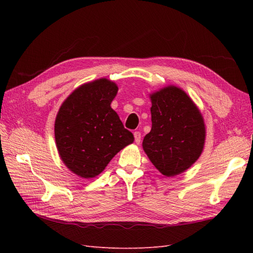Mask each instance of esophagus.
<instances>
[{"label":"esophagus","mask_w":253,"mask_h":253,"mask_svg":"<svg viewBox=\"0 0 253 253\" xmlns=\"http://www.w3.org/2000/svg\"><path fill=\"white\" fill-rule=\"evenodd\" d=\"M134 137H135V142L137 144H139L140 141H141V134H140V132H135L134 133Z\"/></svg>","instance_id":"1"}]
</instances>
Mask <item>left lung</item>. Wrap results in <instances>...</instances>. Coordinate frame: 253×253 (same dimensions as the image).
I'll use <instances>...</instances> for the list:
<instances>
[{
  "label": "left lung",
  "instance_id": "left-lung-1",
  "mask_svg": "<svg viewBox=\"0 0 253 253\" xmlns=\"http://www.w3.org/2000/svg\"><path fill=\"white\" fill-rule=\"evenodd\" d=\"M152 128L142 148L167 177L187 171L202 155L206 140L204 117L182 88L168 85L150 94Z\"/></svg>",
  "mask_w": 253,
  "mask_h": 253
}]
</instances>
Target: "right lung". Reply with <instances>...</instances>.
I'll use <instances>...</instances> for the list:
<instances>
[{
	"label": "right lung",
	"instance_id": "add662e5",
	"mask_svg": "<svg viewBox=\"0 0 253 253\" xmlns=\"http://www.w3.org/2000/svg\"><path fill=\"white\" fill-rule=\"evenodd\" d=\"M117 93L116 83L100 78L76 88L60 106L55 120L57 150L68 170L79 177H96L134 141L111 108Z\"/></svg>",
	"mask_w": 253,
	"mask_h": 253
}]
</instances>
